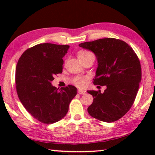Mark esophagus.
<instances>
[{"instance_id":"34e87169","label":"esophagus","mask_w":155,"mask_h":155,"mask_svg":"<svg viewBox=\"0 0 155 155\" xmlns=\"http://www.w3.org/2000/svg\"><path fill=\"white\" fill-rule=\"evenodd\" d=\"M86 91L85 90H78V93H79L80 94H85Z\"/></svg>"}]
</instances>
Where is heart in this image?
Returning a JSON list of instances; mask_svg holds the SVG:
<instances>
[{
	"instance_id": "obj_1",
	"label": "heart",
	"mask_w": 155,
	"mask_h": 155,
	"mask_svg": "<svg viewBox=\"0 0 155 155\" xmlns=\"http://www.w3.org/2000/svg\"><path fill=\"white\" fill-rule=\"evenodd\" d=\"M90 54H92L91 52L88 51L82 50V51H80L78 53V58H79V60H82V59L86 58L87 56ZM86 80H87V78L85 77L77 76V77L74 78L73 80V82L75 84L76 86L78 87H82L84 86V84H85Z\"/></svg>"
}]
</instances>
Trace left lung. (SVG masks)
Here are the masks:
<instances>
[{
    "mask_svg": "<svg viewBox=\"0 0 155 155\" xmlns=\"http://www.w3.org/2000/svg\"><path fill=\"white\" fill-rule=\"evenodd\" d=\"M79 46L97 57L98 66L93 83L107 86L103 93L87 91L94 98L88 113L101 121H116L129 111L136 97L142 77L138 57L128 44L114 38L84 42Z\"/></svg>",
    "mask_w": 155,
    "mask_h": 155,
    "instance_id": "8db88e82",
    "label": "left lung"
}]
</instances>
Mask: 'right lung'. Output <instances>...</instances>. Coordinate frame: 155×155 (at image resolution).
<instances>
[{
	"mask_svg": "<svg viewBox=\"0 0 155 155\" xmlns=\"http://www.w3.org/2000/svg\"><path fill=\"white\" fill-rule=\"evenodd\" d=\"M68 45L39 44L27 49L15 71L16 90L21 103L34 118L45 124L62 119L77 94V88L68 85L61 90L51 84L54 75L63 71V58Z\"/></svg>",
	"mask_w": 155,
	"mask_h": 155,
	"instance_id": "1",
	"label": "right lung"
}]
</instances>
